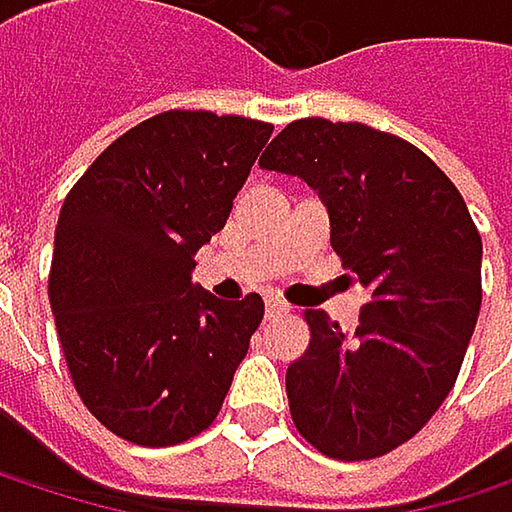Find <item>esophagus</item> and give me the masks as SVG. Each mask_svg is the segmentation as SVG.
I'll return each instance as SVG.
<instances>
[{
  "label": "esophagus",
  "mask_w": 512,
  "mask_h": 512,
  "mask_svg": "<svg viewBox=\"0 0 512 512\" xmlns=\"http://www.w3.org/2000/svg\"><path fill=\"white\" fill-rule=\"evenodd\" d=\"M287 311H290V308H287L284 302H278V299H269V302H266V317H269V320H275V317H284Z\"/></svg>",
  "instance_id": "34e87169"
}]
</instances>
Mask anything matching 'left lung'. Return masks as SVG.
<instances>
[{
	"label": "left lung",
	"instance_id": "8db88e82",
	"mask_svg": "<svg viewBox=\"0 0 512 512\" xmlns=\"http://www.w3.org/2000/svg\"><path fill=\"white\" fill-rule=\"evenodd\" d=\"M326 204L332 249L367 290L347 335L305 311L311 344L287 367L296 430L332 460L409 442L451 394L480 314V234L448 174L400 136L302 118L260 156Z\"/></svg>",
	"mask_w": 512,
	"mask_h": 512
}]
</instances>
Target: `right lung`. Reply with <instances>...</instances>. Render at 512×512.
Returning a JSON list of instances; mask_svg holds the SVG:
<instances>
[{
    "label": "right lung",
    "instance_id": "obj_1",
    "mask_svg": "<svg viewBox=\"0 0 512 512\" xmlns=\"http://www.w3.org/2000/svg\"><path fill=\"white\" fill-rule=\"evenodd\" d=\"M272 124L162 112L115 139L64 198L50 305L70 379L115 436L168 448L207 430L263 299L192 284L195 252L228 222Z\"/></svg>",
    "mask_w": 512,
    "mask_h": 512
}]
</instances>
